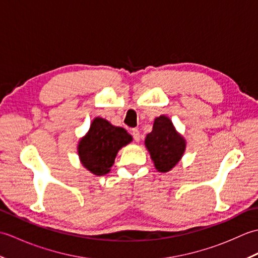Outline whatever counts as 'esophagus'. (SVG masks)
Here are the masks:
<instances>
[{
	"label": "esophagus",
	"instance_id": "obj_1",
	"mask_svg": "<svg viewBox=\"0 0 258 258\" xmlns=\"http://www.w3.org/2000/svg\"><path fill=\"white\" fill-rule=\"evenodd\" d=\"M132 135H133V139L135 140V142H140L141 134H140V131L138 128H133L132 130Z\"/></svg>",
	"mask_w": 258,
	"mask_h": 258
}]
</instances>
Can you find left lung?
Here are the masks:
<instances>
[{"mask_svg":"<svg viewBox=\"0 0 258 258\" xmlns=\"http://www.w3.org/2000/svg\"><path fill=\"white\" fill-rule=\"evenodd\" d=\"M145 146L158 172L166 173L182 158L186 142L175 130L172 120L165 115L156 117L153 130L146 135Z\"/></svg>","mask_w":258,"mask_h":258,"instance_id":"1","label":"left lung"}]
</instances>
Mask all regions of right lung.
<instances>
[{"label": "right lung", "mask_w": 258, "mask_h": 258, "mask_svg": "<svg viewBox=\"0 0 258 258\" xmlns=\"http://www.w3.org/2000/svg\"><path fill=\"white\" fill-rule=\"evenodd\" d=\"M126 130L108 120L95 117L89 132L79 142L78 152L82 165L97 176L111 171L117 152L132 142Z\"/></svg>", "instance_id": "right-lung-1"}]
</instances>
